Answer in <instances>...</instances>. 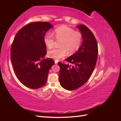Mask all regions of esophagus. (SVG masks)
Instances as JSON below:
<instances>
[{"label": "esophagus", "instance_id": "obj_1", "mask_svg": "<svg viewBox=\"0 0 121 121\" xmlns=\"http://www.w3.org/2000/svg\"><path fill=\"white\" fill-rule=\"evenodd\" d=\"M54 61H55V64H57V63H58V61H57L55 60Z\"/></svg>", "mask_w": 121, "mask_h": 121}]
</instances>
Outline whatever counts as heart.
Returning <instances> with one entry per match:
<instances>
[{
  "label": "heart",
  "mask_w": 121,
  "mask_h": 121,
  "mask_svg": "<svg viewBox=\"0 0 121 121\" xmlns=\"http://www.w3.org/2000/svg\"><path fill=\"white\" fill-rule=\"evenodd\" d=\"M55 37L60 42V48L49 50L47 55L52 58L58 60L66 56L67 52L71 55L77 51L81 44L82 36L78 32L65 26L56 28L53 31ZM44 42L48 48H52L55 43V38L50 32H47L44 36Z\"/></svg>",
  "instance_id": "heart-1"
}]
</instances>
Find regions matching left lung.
Masks as SVG:
<instances>
[{
	"label": "left lung",
	"mask_w": 121,
	"mask_h": 121,
	"mask_svg": "<svg viewBox=\"0 0 121 121\" xmlns=\"http://www.w3.org/2000/svg\"><path fill=\"white\" fill-rule=\"evenodd\" d=\"M76 27L81 31L83 41L77 52L65 60L73 65L58 63L60 67V84L68 90L77 89L88 80L95 67L98 56L97 43L92 32L84 25Z\"/></svg>",
	"instance_id": "obj_1"
}]
</instances>
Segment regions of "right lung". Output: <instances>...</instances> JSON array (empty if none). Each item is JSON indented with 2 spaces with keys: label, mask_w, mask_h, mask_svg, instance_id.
Returning a JSON list of instances; mask_svg holds the SVG:
<instances>
[{
  "label": "right lung",
  "mask_w": 121,
  "mask_h": 121,
  "mask_svg": "<svg viewBox=\"0 0 121 121\" xmlns=\"http://www.w3.org/2000/svg\"><path fill=\"white\" fill-rule=\"evenodd\" d=\"M53 27L46 22L31 23L21 29L14 37L11 47V61L18 79L29 88L44 86L54 64L51 58H44L47 53L44 36Z\"/></svg>",
  "instance_id": "add662e5"
}]
</instances>
